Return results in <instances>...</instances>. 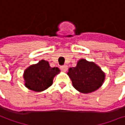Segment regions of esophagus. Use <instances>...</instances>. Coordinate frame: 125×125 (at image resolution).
I'll return each mask as SVG.
<instances>
[{"instance_id":"esophagus-1","label":"esophagus","mask_w":125,"mask_h":125,"mask_svg":"<svg viewBox=\"0 0 125 125\" xmlns=\"http://www.w3.org/2000/svg\"><path fill=\"white\" fill-rule=\"evenodd\" d=\"M60 68H61V70H62V71H63V72H66V71L68 70V66H67L66 65H64V66H61V67H60Z\"/></svg>"}]
</instances>
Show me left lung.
I'll list each match as a JSON object with an SVG mask.
<instances>
[{"label":"left lung","mask_w":125,"mask_h":125,"mask_svg":"<svg viewBox=\"0 0 125 125\" xmlns=\"http://www.w3.org/2000/svg\"><path fill=\"white\" fill-rule=\"evenodd\" d=\"M68 75L73 87L83 94L93 92L104 84L106 75L101 68L92 62L80 59L75 67L68 69Z\"/></svg>","instance_id":"8db88e82"}]
</instances>
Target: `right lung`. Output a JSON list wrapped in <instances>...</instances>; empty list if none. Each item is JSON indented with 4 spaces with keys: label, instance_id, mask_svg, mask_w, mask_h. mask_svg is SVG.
I'll use <instances>...</instances> for the list:
<instances>
[{
    "label": "right lung",
    "instance_id": "obj_1",
    "mask_svg": "<svg viewBox=\"0 0 125 125\" xmlns=\"http://www.w3.org/2000/svg\"><path fill=\"white\" fill-rule=\"evenodd\" d=\"M59 73V68H52L48 62L42 59L25 69L23 74L25 87L34 92H42L52 85L54 78Z\"/></svg>",
    "mask_w": 125,
    "mask_h": 125
}]
</instances>
